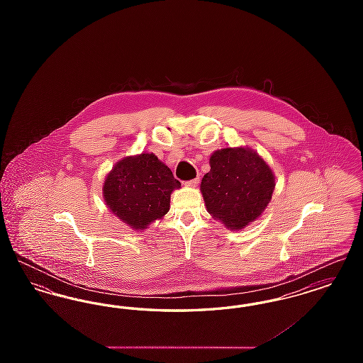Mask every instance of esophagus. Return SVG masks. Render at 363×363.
Returning <instances> with one entry per match:
<instances>
[{"label": "esophagus", "mask_w": 363, "mask_h": 363, "mask_svg": "<svg viewBox=\"0 0 363 363\" xmlns=\"http://www.w3.org/2000/svg\"><path fill=\"white\" fill-rule=\"evenodd\" d=\"M199 184H200V178H199V177H197V178H194V179H189V181H186V182H185V185H186V186H191V188H196Z\"/></svg>", "instance_id": "34e87169"}]
</instances>
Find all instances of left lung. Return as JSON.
I'll use <instances>...</instances> for the list:
<instances>
[{
	"mask_svg": "<svg viewBox=\"0 0 363 363\" xmlns=\"http://www.w3.org/2000/svg\"><path fill=\"white\" fill-rule=\"evenodd\" d=\"M211 170L201 181L208 212L231 230L257 219L275 189L269 166L249 148H225L209 159Z\"/></svg>",
	"mask_w": 363,
	"mask_h": 363,
	"instance_id": "obj_1",
	"label": "left lung"
}]
</instances>
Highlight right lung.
I'll use <instances>...</instances> for the list:
<instances>
[{"instance_id":"add662e5","label":"right lung","mask_w":363,"mask_h":363,"mask_svg":"<svg viewBox=\"0 0 363 363\" xmlns=\"http://www.w3.org/2000/svg\"><path fill=\"white\" fill-rule=\"evenodd\" d=\"M181 182L154 154L118 162L106 177V206L126 225L143 230L170 209V194Z\"/></svg>"}]
</instances>
